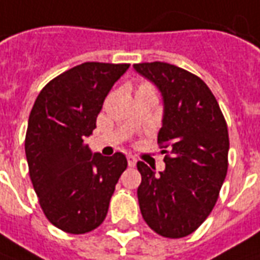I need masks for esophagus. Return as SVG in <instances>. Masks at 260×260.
<instances>
[{
	"instance_id": "1",
	"label": "esophagus",
	"mask_w": 260,
	"mask_h": 260,
	"mask_svg": "<svg viewBox=\"0 0 260 260\" xmlns=\"http://www.w3.org/2000/svg\"><path fill=\"white\" fill-rule=\"evenodd\" d=\"M126 159H128V165H129V168H135L136 161H138V159H136L135 156L128 155L126 156Z\"/></svg>"
}]
</instances>
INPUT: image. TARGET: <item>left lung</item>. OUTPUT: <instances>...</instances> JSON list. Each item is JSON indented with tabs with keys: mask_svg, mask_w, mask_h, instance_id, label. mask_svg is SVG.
<instances>
[{
	"mask_svg": "<svg viewBox=\"0 0 260 260\" xmlns=\"http://www.w3.org/2000/svg\"><path fill=\"white\" fill-rule=\"evenodd\" d=\"M134 69L155 83L163 97V124L157 143L166 169L138 161V187L145 222L161 237L193 234L210 215L228 170L230 138L225 118L211 90L199 76L163 63Z\"/></svg>",
	"mask_w": 260,
	"mask_h": 260,
	"instance_id": "obj_1",
	"label": "left lung"
}]
</instances>
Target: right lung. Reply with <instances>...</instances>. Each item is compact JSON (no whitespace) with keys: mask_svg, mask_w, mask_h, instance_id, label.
<instances>
[{"mask_svg":"<svg viewBox=\"0 0 260 260\" xmlns=\"http://www.w3.org/2000/svg\"><path fill=\"white\" fill-rule=\"evenodd\" d=\"M128 67L79 64L50 80L32 107L25 136L30 181L46 218L67 234H86L103 224L128 166L121 152L92 155L84 143L107 94Z\"/></svg>","mask_w":260,"mask_h":260,"instance_id":"obj_1","label":"right lung"}]
</instances>
